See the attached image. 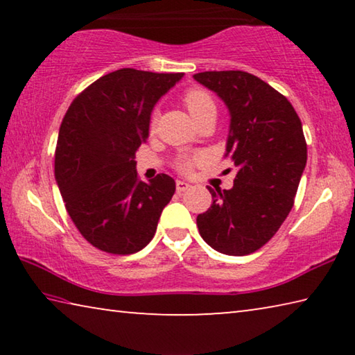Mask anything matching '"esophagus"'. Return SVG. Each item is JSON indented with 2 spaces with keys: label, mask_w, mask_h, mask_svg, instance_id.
Returning a JSON list of instances; mask_svg holds the SVG:
<instances>
[{
  "label": "esophagus",
  "mask_w": 355,
  "mask_h": 355,
  "mask_svg": "<svg viewBox=\"0 0 355 355\" xmlns=\"http://www.w3.org/2000/svg\"><path fill=\"white\" fill-rule=\"evenodd\" d=\"M175 184H177V191L178 192H183V191H186L191 186L188 182H184V180H177Z\"/></svg>",
  "instance_id": "esophagus-1"
}]
</instances>
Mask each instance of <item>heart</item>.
I'll use <instances>...</instances> for the list:
<instances>
[{"instance_id": "b5f03b06", "label": "heart", "mask_w": 355, "mask_h": 355, "mask_svg": "<svg viewBox=\"0 0 355 355\" xmlns=\"http://www.w3.org/2000/svg\"><path fill=\"white\" fill-rule=\"evenodd\" d=\"M183 101H184L186 110L189 111L192 119L200 117L202 114L209 112V111H216V105L211 98V95L205 91H202V89H191V91L184 94ZM155 123H156V112L152 116V120H150V128L155 130ZM189 167H191L189 158H182L178 161L180 171H189Z\"/></svg>"}]
</instances>
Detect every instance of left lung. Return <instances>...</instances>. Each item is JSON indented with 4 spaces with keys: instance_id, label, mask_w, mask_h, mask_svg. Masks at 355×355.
<instances>
[{
    "instance_id": "8db88e82",
    "label": "left lung",
    "mask_w": 355,
    "mask_h": 355,
    "mask_svg": "<svg viewBox=\"0 0 355 355\" xmlns=\"http://www.w3.org/2000/svg\"><path fill=\"white\" fill-rule=\"evenodd\" d=\"M194 80L224 101L230 116L225 158L236 167L232 189H213L197 216L200 236L225 255L266 244L288 213L307 164L302 123L284 95L248 71H203Z\"/></svg>"
}]
</instances>
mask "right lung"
<instances>
[{
    "mask_svg": "<svg viewBox=\"0 0 355 355\" xmlns=\"http://www.w3.org/2000/svg\"><path fill=\"white\" fill-rule=\"evenodd\" d=\"M182 78L120 69L92 83L65 112L55 178L73 224L100 250L135 254L155 236L175 182L166 173L139 182L135 153L147 141L155 105Z\"/></svg>",
    "mask_w": 355,
    "mask_h": 355,
    "instance_id": "add662e5",
    "label": "right lung"
}]
</instances>
